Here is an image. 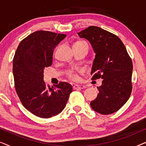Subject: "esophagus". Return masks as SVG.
<instances>
[{
	"label": "esophagus",
	"mask_w": 146,
	"mask_h": 146,
	"mask_svg": "<svg viewBox=\"0 0 146 146\" xmlns=\"http://www.w3.org/2000/svg\"><path fill=\"white\" fill-rule=\"evenodd\" d=\"M85 88V86L84 85H81V84H76L73 86V88L74 90H77V89H83Z\"/></svg>",
	"instance_id": "esophagus-1"
}]
</instances>
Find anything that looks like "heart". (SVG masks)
<instances>
[{
  "label": "heart",
  "mask_w": 146,
  "mask_h": 146,
  "mask_svg": "<svg viewBox=\"0 0 146 146\" xmlns=\"http://www.w3.org/2000/svg\"><path fill=\"white\" fill-rule=\"evenodd\" d=\"M83 43H86L84 41H78L77 42H76L74 44H83ZM82 71V69H80V68H77V69H72V70H70L68 72V77L70 78L71 80H78V72H80Z\"/></svg>",
  "instance_id": "obj_1"
}]
</instances>
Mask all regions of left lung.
<instances>
[{
    "label": "left lung",
    "mask_w": 146,
    "mask_h": 146,
    "mask_svg": "<svg viewBox=\"0 0 146 146\" xmlns=\"http://www.w3.org/2000/svg\"><path fill=\"white\" fill-rule=\"evenodd\" d=\"M90 42L96 56L92 80L103 79L99 93L90 102L94 110L108 115L119 110L128 100L132 90L133 64L124 44L116 35L91 26L78 33Z\"/></svg>",
    "instance_id": "1"
}]
</instances>
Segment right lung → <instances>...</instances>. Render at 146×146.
Listing matches in <instances>:
<instances>
[{
    "label": "right lung",
    "instance_id": "obj_1",
    "mask_svg": "<svg viewBox=\"0 0 146 146\" xmlns=\"http://www.w3.org/2000/svg\"><path fill=\"white\" fill-rule=\"evenodd\" d=\"M66 35L39 31L21 42L13 58L15 86L22 104L34 115L49 118L60 113L72 92L70 84L60 82L46 86L44 70L52 63L54 49Z\"/></svg>",
    "mask_w": 146,
    "mask_h": 146
}]
</instances>
